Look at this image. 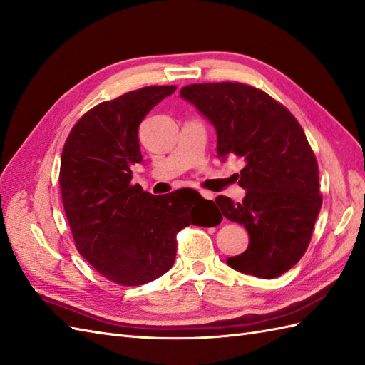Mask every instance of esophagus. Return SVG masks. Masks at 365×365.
<instances>
[{
  "label": "esophagus",
  "mask_w": 365,
  "mask_h": 365,
  "mask_svg": "<svg viewBox=\"0 0 365 365\" xmlns=\"http://www.w3.org/2000/svg\"><path fill=\"white\" fill-rule=\"evenodd\" d=\"M200 193H201V197L206 198V200H213V198H215V195H213L212 192H207V190H201Z\"/></svg>",
  "instance_id": "34e87169"
}]
</instances>
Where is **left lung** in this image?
<instances>
[{
    "instance_id": "obj_1",
    "label": "left lung",
    "mask_w": 365,
    "mask_h": 365,
    "mask_svg": "<svg viewBox=\"0 0 365 365\" xmlns=\"http://www.w3.org/2000/svg\"><path fill=\"white\" fill-rule=\"evenodd\" d=\"M180 94L213 123L218 156L246 163L238 181L245 200H215L250 234L247 250L227 264L255 277H279L304 257L322 206L317 159L304 130L287 106L251 85L193 83Z\"/></svg>"
}]
</instances>
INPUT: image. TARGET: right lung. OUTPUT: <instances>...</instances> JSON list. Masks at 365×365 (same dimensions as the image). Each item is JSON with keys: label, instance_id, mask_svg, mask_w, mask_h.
<instances>
[{"label": "right lung", "instance_id": "obj_1", "mask_svg": "<svg viewBox=\"0 0 365 365\" xmlns=\"http://www.w3.org/2000/svg\"><path fill=\"white\" fill-rule=\"evenodd\" d=\"M175 85L145 86L96 105L77 120L65 142L60 190L80 255L103 277L138 287L161 277L176 257V234L201 220L204 200L181 189L163 197L131 184L142 161L138 128Z\"/></svg>", "mask_w": 365, "mask_h": 365}]
</instances>
